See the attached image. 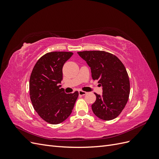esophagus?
Segmentation results:
<instances>
[{
  "instance_id": "1",
  "label": "esophagus",
  "mask_w": 159,
  "mask_h": 159,
  "mask_svg": "<svg viewBox=\"0 0 159 159\" xmlns=\"http://www.w3.org/2000/svg\"><path fill=\"white\" fill-rule=\"evenodd\" d=\"M78 92H79V95H84L86 94L85 91H82V90H79Z\"/></svg>"
}]
</instances>
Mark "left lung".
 Listing matches in <instances>:
<instances>
[{"mask_svg": "<svg viewBox=\"0 0 159 159\" xmlns=\"http://www.w3.org/2000/svg\"><path fill=\"white\" fill-rule=\"evenodd\" d=\"M90 67L93 80L103 88L102 95L95 93L96 100L91 105L99 119L109 121L121 113L128 102L130 82L125 67L117 56L105 51L78 52Z\"/></svg>", "mask_w": 159, "mask_h": 159, "instance_id": "left-lung-1", "label": "left lung"}]
</instances>
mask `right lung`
Instances as JSON below:
<instances>
[{"instance_id":"1","label":"right lung","mask_w":159,"mask_h":159,"mask_svg":"<svg viewBox=\"0 0 159 159\" xmlns=\"http://www.w3.org/2000/svg\"><path fill=\"white\" fill-rule=\"evenodd\" d=\"M73 53L52 52L42 56L32 70L30 78V97L39 116L50 124L64 121L72 112L78 91L66 93L61 88L62 68Z\"/></svg>"}]
</instances>
